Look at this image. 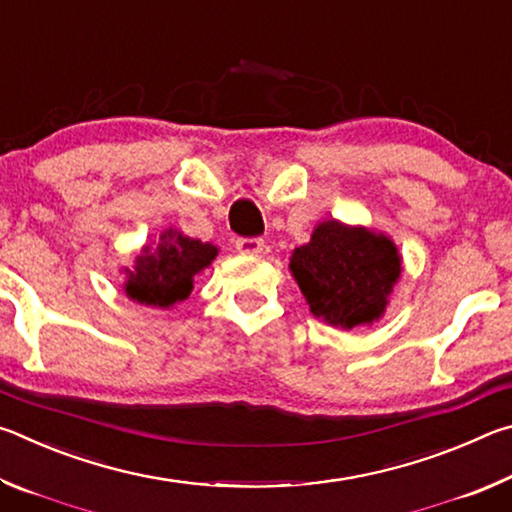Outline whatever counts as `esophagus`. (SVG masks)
<instances>
[{
  "label": "esophagus",
  "mask_w": 512,
  "mask_h": 512,
  "mask_svg": "<svg viewBox=\"0 0 512 512\" xmlns=\"http://www.w3.org/2000/svg\"><path fill=\"white\" fill-rule=\"evenodd\" d=\"M235 248L241 255H259L264 250V239L259 237H239L235 241Z\"/></svg>",
  "instance_id": "34e87169"
}]
</instances>
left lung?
<instances>
[{"label":"left lung","mask_w":512,"mask_h":512,"mask_svg":"<svg viewBox=\"0 0 512 512\" xmlns=\"http://www.w3.org/2000/svg\"><path fill=\"white\" fill-rule=\"evenodd\" d=\"M289 266L311 314L348 329L381 316L402 273L391 239L339 221L320 223Z\"/></svg>","instance_id":"8db88e82"}]
</instances>
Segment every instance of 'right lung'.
Wrapping results in <instances>:
<instances>
[{
  "label": "right lung",
  "instance_id": "right-lung-1",
  "mask_svg": "<svg viewBox=\"0 0 512 512\" xmlns=\"http://www.w3.org/2000/svg\"><path fill=\"white\" fill-rule=\"evenodd\" d=\"M214 257L212 244L164 232L158 248L146 246L135 259V271H128L126 293L142 305L169 307L192 293L194 275L210 266Z\"/></svg>",
  "mask_w": 512,
  "mask_h": 512
}]
</instances>
